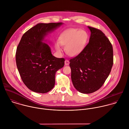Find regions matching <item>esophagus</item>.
I'll return each mask as SVG.
<instances>
[{
	"instance_id": "esophagus-1",
	"label": "esophagus",
	"mask_w": 129,
	"mask_h": 129,
	"mask_svg": "<svg viewBox=\"0 0 129 129\" xmlns=\"http://www.w3.org/2000/svg\"><path fill=\"white\" fill-rule=\"evenodd\" d=\"M69 63H70V62H69V60H67V59H66V60H65V65H68L69 64Z\"/></svg>"
}]
</instances>
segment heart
Returning <instances> with one entry per match:
<instances>
[{
  "mask_svg": "<svg viewBox=\"0 0 129 129\" xmlns=\"http://www.w3.org/2000/svg\"><path fill=\"white\" fill-rule=\"evenodd\" d=\"M87 39V34L85 31L79 28H69L61 33L55 46L56 49L60 52L61 45L65 46L66 53L71 56H76L83 50Z\"/></svg>",
  "mask_w": 129,
  "mask_h": 129,
  "instance_id": "1",
  "label": "heart"
}]
</instances>
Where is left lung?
<instances>
[{
	"mask_svg": "<svg viewBox=\"0 0 129 129\" xmlns=\"http://www.w3.org/2000/svg\"><path fill=\"white\" fill-rule=\"evenodd\" d=\"M88 27L91 31L89 43L79 54L69 60L74 87L86 94L103 85L114 63L113 46L109 39L100 29Z\"/></svg>",
	"mask_w": 129,
	"mask_h": 129,
	"instance_id": "8db88e82",
	"label": "left lung"
}]
</instances>
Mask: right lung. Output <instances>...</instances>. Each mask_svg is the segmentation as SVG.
Here are the masks:
<instances>
[{"label": "right lung", "instance_id": "add662e5", "mask_svg": "<svg viewBox=\"0 0 129 129\" xmlns=\"http://www.w3.org/2000/svg\"><path fill=\"white\" fill-rule=\"evenodd\" d=\"M62 24L38 23L23 35L17 46V68L23 82L33 91L45 93L53 89L56 73L64 65L65 59L53 56L49 45L42 42L47 33Z\"/></svg>", "mask_w": 129, "mask_h": 129}]
</instances>
